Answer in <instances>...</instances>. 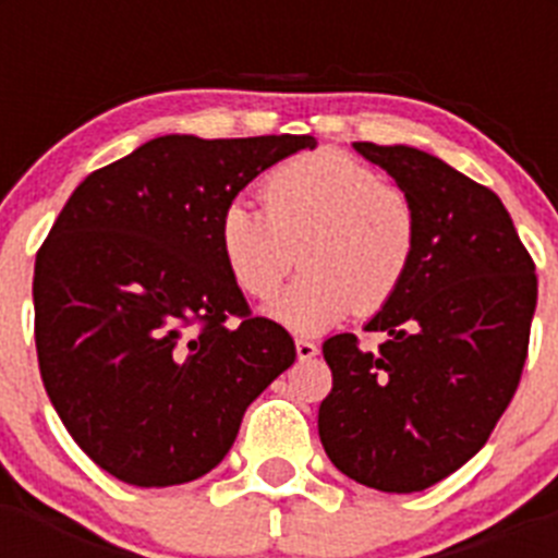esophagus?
<instances>
[{
    "label": "esophagus",
    "mask_w": 558,
    "mask_h": 558,
    "mask_svg": "<svg viewBox=\"0 0 558 558\" xmlns=\"http://www.w3.org/2000/svg\"><path fill=\"white\" fill-rule=\"evenodd\" d=\"M295 354H299V360H313L318 354V347L313 340H295Z\"/></svg>",
    "instance_id": "obj_1"
}]
</instances>
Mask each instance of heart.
Returning a JSON list of instances; mask_svg holds the SVG:
<instances>
[{"instance_id":"obj_1","label":"heart","mask_w":558,"mask_h":558,"mask_svg":"<svg viewBox=\"0 0 558 558\" xmlns=\"http://www.w3.org/2000/svg\"><path fill=\"white\" fill-rule=\"evenodd\" d=\"M265 206L231 195L218 215V248L236 288L270 299L295 263L304 270L268 304L295 335H322L352 313L374 315L405 288L418 254V211L397 186L340 150L274 167Z\"/></svg>"}]
</instances>
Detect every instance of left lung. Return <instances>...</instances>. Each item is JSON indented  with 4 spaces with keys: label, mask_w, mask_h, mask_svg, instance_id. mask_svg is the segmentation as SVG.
I'll list each match as a JSON object with an SVG mask.
<instances>
[{
    "label": "left lung",
    "mask_w": 558,
    "mask_h": 558,
    "mask_svg": "<svg viewBox=\"0 0 558 558\" xmlns=\"http://www.w3.org/2000/svg\"><path fill=\"white\" fill-rule=\"evenodd\" d=\"M418 211L405 288L366 332L324 340L332 391L318 408L329 461L352 481L411 495L470 461L509 408L529 357L534 259L486 186L408 145L354 142Z\"/></svg>",
    "instance_id": "1"
}]
</instances>
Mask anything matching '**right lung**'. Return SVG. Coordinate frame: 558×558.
<instances>
[{
    "instance_id": "add662e5",
    "label": "right lung",
    "mask_w": 558,
    "mask_h": 558,
    "mask_svg": "<svg viewBox=\"0 0 558 558\" xmlns=\"http://www.w3.org/2000/svg\"><path fill=\"white\" fill-rule=\"evenodd\" d=\"M313 136L170 133L95 170L36 254L44 388L83 452L131 486L206 475L245 408L293 366L218 248L220 206Z\"/></svg>"
}]
</instances>
